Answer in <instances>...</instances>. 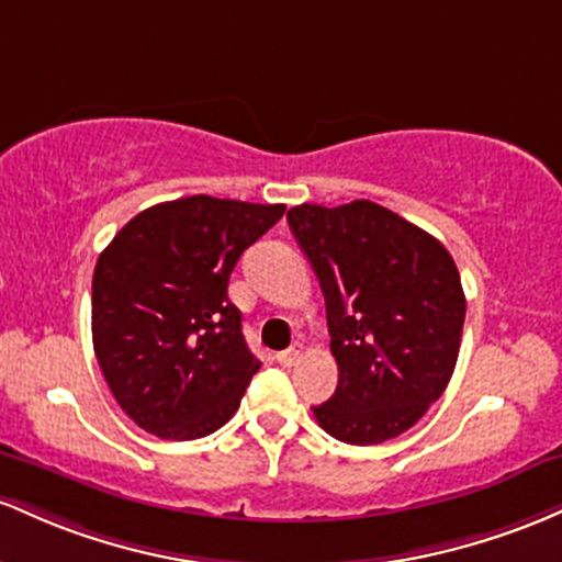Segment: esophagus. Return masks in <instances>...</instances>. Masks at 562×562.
Returning <instances> with one entry per match:
<instances>
[{"instance_id":"1","label":"esophagus","mask_w":562,"mask_h":562,"mask_svg":"<svg viewBox=\"0 0 562 562\" xmlns=\"http://www.w3.org/2000/svg\"><path fill=\"white\" fill-rule=\"evenodd\" d=\"M302 358V345H292V348L289 350H283V352H279V363L281 366H294Z\"/></svg>"}]
</instances>
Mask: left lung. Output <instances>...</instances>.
Masks as SVG:
<instances>
[{"instance_id":"1","label":"left lung","mask_w":562,"mask_h":562,"mask_svg":"<svg viewBox=\"0 0 562 562\" xmlns=\"http://www.w3.org/2000/svg\"><path fill=\"white\" fill-rule=\"evenodd\" d=\"M286 220L318 276L339 366L315 419L342 443H384L451 380L468 307L457 265L438 238L374 201L300 204Z\"/></svg>"}]
</instances>
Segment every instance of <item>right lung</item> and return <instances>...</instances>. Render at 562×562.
Wrapping results in <instances>:
<instances>
[{"instance_id": "1", "label": "right lung", "mask_w": 562, "mask_h": 562, "mask_svg": "<svg viewBox=\"0 0 562 562\" xmlns=\"http://www.w3.org/2000/svg\"><path fill=\"white\" fill-rule=\"evenodd\" d=\"M283 204L188 196L132 217L98 257L92 345L124 414L164 440L228 422L260 369L228 300L244 249Z\"/></svg>"}]
</instances>
